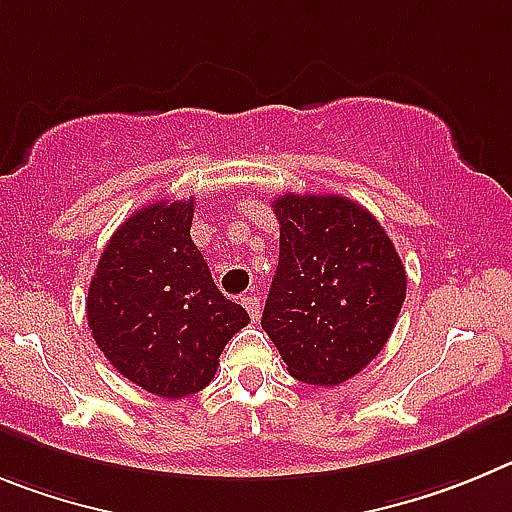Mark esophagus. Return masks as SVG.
I'll return each mask as SVG.
<instances>
[{"label": "esophagus", "mask_w": 512, "mask_h": 512, "mask_svg": "<svg viewBox=\"0 0 512 512\" xmlns=\"http://www.w3.org/2000/svg\"><path fill=\"white\" fill-rule=\"evenodd\" d=\"M242 306L247 308V313H250V319H252V321L260 319V298L252 296V293H247V296L242 298Z\"/></svg>", "instance_id": "1"}]
</instances>
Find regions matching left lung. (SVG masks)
<instances>
[{
	"mask_svg": "<svg viewBox=\"0 0 512 512\" xmlns=\"http://www.w3.org/2000/svg\"><path fill=\"white\" fill-rule=\"evenodd\" d=\"M273 211L280 257L262 329L290 375L331 388L388 344L405 301V267L393 239L357 201L285 193Z\"/></svg>",
	"mask_w": 512,
	"mask_h": 512,
	"instance_id": "8db88e82",
	"label": "left lung"
}]
</instances>
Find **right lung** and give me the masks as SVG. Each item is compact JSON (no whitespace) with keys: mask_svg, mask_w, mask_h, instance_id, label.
<instances>
[{"mask_svg":"<svg viewBox=\"0 0 512 512\" xmlns=\"http://www.w3.org/2000/svg\"><path fill=\"white\" fill-rule=\"evenodd\" d=\"M191 219L193 199L135 211L101 252L86 298L91 336L114 370L173 400L204 390L222 349L250 324L211 280Z\"/></svg>","mask_w":512,"mask_h":512,"instance_id":"obj_1","label":"right lung"}]
</instances>
